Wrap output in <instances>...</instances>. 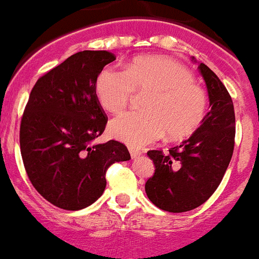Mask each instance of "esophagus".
I'll use <instances>...</instances> for the list:
<instances>
[{
  "label": "esophagus",
  "mask_w": 259,
  "mask_h": 259,
  "mask_svg": "<svg viewBox=\"0 0 259 259\" xmlns=\"http://www.w3.org/2000/svg\"><path fill=\"white\" fill-rule=\"evenodd\" d=\"M129 151H130V156H132L133 159H136V158H138V156L142 155V151L134 149V147H129Z\"/></svg>",
  "instance_id": "esophagus-1"
}]
</instances>
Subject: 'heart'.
Instances as JSON below:
<instances>
[{
	"label": "heart",
	"instance_id": "obj_1",
	"mask_svg": "<svg viewBox=\"0 0 259 259\" xmlns=\"http://www.w3.org/2000/svg\"><path fill=\"white\" fill-rule=\"evenodd\" d=\"M95 91L106 112L117 113L133 99L146 93L142 112H126L110 121L109 134L130 146L159 140H183L195 133L207 113V95L190 69L166 56L147 55L127 63L126 69L106 67L99 73Z\"/></svg>",
	"mask_w": 259,
	"mask_h": 259
}]
</instances>
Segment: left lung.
Returning a JSON list of instances; mask_svg holds the SVG:
<instances>
[{
	"label": "left lung",
	"instance_id": "1",
	"mask_svg": "<svg viewBox=\"0 0 259 259\" xmlns=\"http://www.w3.org/2000/svg\"><path fill=\"white\" fill-rule=\"evenodd\" d=\"M199 71L207 84L210 110L199 129L182 145L150 150L155 172L146 182L150 201L166 212L180 213L204 204L220 186L234 150L236 117L232 97L204 63Z\"/></svg>",
	"mask_w": 259,
	"mask_h": 259
}]
</instances>
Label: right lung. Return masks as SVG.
<instances>
[{"label":"right lung","mask_w":259,"mask_h":259,"mask_svg":"<svg viewBox=\"0 0 259 259\" xmlns=\"http://www.w3.org/2000/svg\"><path fill=\"white\" fill-rule=\"evenodd\" d=\"M116 60L109 51H80L40 76L21 119L19 145L30 182L49 203L79 210L106 187V170L130 159L118 141L93 145L108 117L95 91L97 76Z\"/></svg>","instance_id":"1"}]
</instances>
